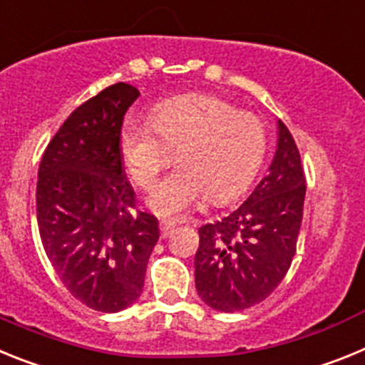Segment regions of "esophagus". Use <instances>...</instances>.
<instances>
[{
	"mask_svg": "<svg viewBox=\"0 0 365 365\" xmlns=\"http://www.w3.org/2000/svg\"><path fill=\"white\" fill-rule=\"evenodd\" d=\"M173 230H175V222L160 221V235H163V237H168Z\"/></svg>",
	"mask_w": 365,
	"mask_h": 365,
	"instance_id": "obj_1",
	"label": "esophagus"
}]
</instances>
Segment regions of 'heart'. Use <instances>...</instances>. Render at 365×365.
<instances>
[{"mask_svg": "<svg viewBox=\"0 0 365 365\" xmlns=\"http://www.w3.org/2000/svg\"><path fill=\"white\" fill-rule=\"evenodd\" d=\"M177 150L180 166L150 197L163 215L182 214L206 195L214 205L240 195L265 159L267 128L225 98L182 95L155 106L151 122L122 130V163L138 188H153Z\"/></svg>", "mask_w": 365, "mask_h": 365, "instance_id": "obj_1", "label": "heart"}]
</instances>
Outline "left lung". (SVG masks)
<instances>
[{"mask_svg":"<svg viewBox=\"0 0 365 365\" xmlns=\"http://www.w3.org/2000/svg\"><path fill=\"white\" fill-rule=\"evenodd\" d=\"M305 201V173L291 131L278 122V150L269 173L247 201L199 228L195 289L215 311H245L282 283L296 254Z\"/></svg>","mask_w":365,"mask_h":365,"instance_id":"1","label":"left lung"}]
</instances>
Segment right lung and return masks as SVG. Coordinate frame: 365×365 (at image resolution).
<instances>
[{
	"instance_id": "add662e5",
	"label": "right lung",
	"mask_w": 365,
	"mask_h": 365,
	"mask_svg": "<svg viewBox=\"0 0 365 365\" xmlns=\"http://www.w3.org/2000/svg\"><path fill=\"white\" fill-rule=\"evenodd\" d=\"M138 91L106 87L71 113L41 157L36 219L41 245L67 291L100 312L128 309L143 292L159 222L135 210L122 172L125 111Z\"/></svg>"
}]
</instances>
